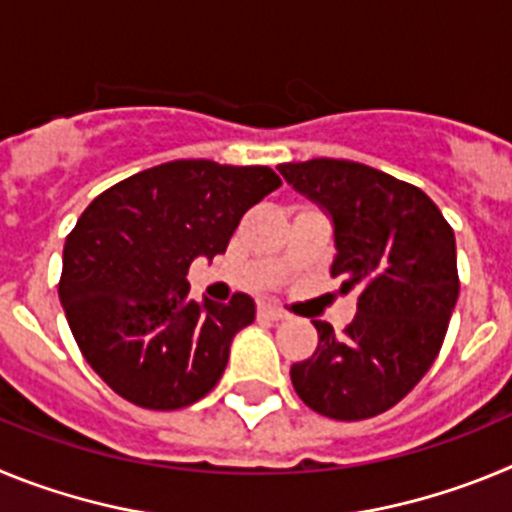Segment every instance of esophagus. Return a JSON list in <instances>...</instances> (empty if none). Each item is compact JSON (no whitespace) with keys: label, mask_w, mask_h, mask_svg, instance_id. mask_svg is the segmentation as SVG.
Listing matches in <instances>:
<instances>
[{"label":"esophagus","mask_w":512,"mask_h":512,"mask_svg":"<svg viewBox=\"0 0 512 512\" xmlns=\"http://www.w3.org/2000/svg\"><path fill=\"white\" fill-rule=\"evenodd\" d=\"M259 318H266V320H284V318H287V312H284L282 307L271 305V302H259Z\"/></svg>","instance_id":"34e87169"}]
</instances>
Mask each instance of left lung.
<instances>
[{"label":"left lung","mask_w":512,"mask_h":512,"mask_svg":"<svg viewBox=\"0 0 512 512\" xmlns=\"http://www.w3.org/2000/svg\"><path fill=\"white\" fill-rule=\"evenodd\" d=\"M287 184L333 223L330 277L359 292L343 336L315 320L318 348L289 377L307 408L333 420L390 410L441 351L459 297L451 225L425 192L343 158L279 164Z\"/></svg>","instance_id":"obj_1"}]
</instances>
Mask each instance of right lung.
Returning a JSON list of instances; mask_svg holds the SVG:
<instances>
[{
  "label": "right lung",
  "instance_id": "add662e5",
  "mask_svg": "<svg viewBox=\"0 0 512 512\" xmlns=\"http://www.w3.org/2000/svg\"><path fill=\"white\" fill-rule=\"evenodd\" d=\"M279 187L269 166L187 158L128 176L81 212L58 297L84 359L117 395L179 410L220 382L256 305L243 292L228 305L189 300V264L225 253L248 207Z\"/></svg>",
  "mask_w": 512,
  "mask_h": 512
}]
</instances>
